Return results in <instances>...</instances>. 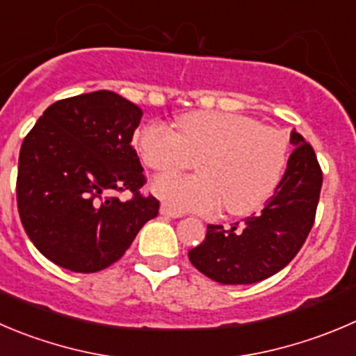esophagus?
<instances>
[{"label":"esophagus","instance_id":"1","mask_svg":"<svg viewBox=\"0 0 356 356\" xmlns=\"http://www.w3.org/2000/svg\"><path fill=\"white\" fill-rule=\"evenodd\" d=\"M161 215L162 216H168V218H181L184 216V213L180 211H172V209H169L168 206H161Z\"/></svg>","mask_w":356,"mask_h":356}]
</instances>
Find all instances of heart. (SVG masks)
Listing matches in <instances>:
<instances>
[{"label":"heart","mask_w":356,"mask_h":356,"mask_svg":"<svg viewBox=\"0 0 356 356\" xmlns=\"http://www.w3.org/2000/svg\"><path fill=\"white\" fill-rule=\"evenodd\" d=\"M136 147L154 171H178L197 161L194 176L162 175L152 192L175 211L215 215L225 204L231 215L262 208L282 181L289 140L282 131L253 118L222 111H195L176 122L148 124Z\"/></svg>","instance_id":"b5f03b06"}]
</instances>
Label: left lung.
Returning a JSON list of instances; mask_svg holds the SVG:
<instances>
[{
  "label": "left lung",
  "instance_id": "1",
  "mask_svg": "<svg viewBox=\"0 0 356 356\" xmlns=\"http://www.w3.org/2000/svg\"><path fill=\"white\" fill-rule=\"evenodd\" d=\"M293 152L285 175L259 215L229 229L208 225L204 241L188 252L192 266L222 285L262 282L289 266L313 227L321 191L320 164L302 134L290 133Z\"/></svg>",
  "mask_w": 356,
  "mask_h": 356
}]
</instances>
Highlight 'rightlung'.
<instances>
[{"mask_svg": "<svg viewBox=\"0 0 356 356\" xmlns=\"http://www.w3.org/2000/svg\"><path fill=\"white\" fill-rule=\"evenodd\" d=\"M140 106L111 90L50 104L24 138L17 206L24 231L50 262L96 273L117 262L141 227L159 213L133 134ZM134 192L131 202L115 191Z\"/></svg>", "mask_w": 356, "mask_h": 356, "instance_id": "1", "label": "right lung"}]
</instances>
